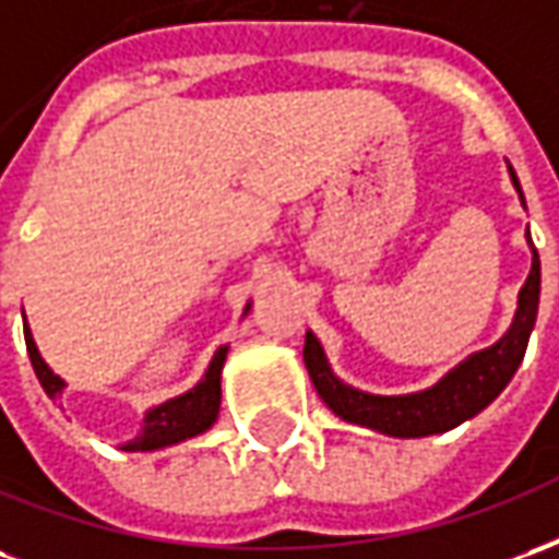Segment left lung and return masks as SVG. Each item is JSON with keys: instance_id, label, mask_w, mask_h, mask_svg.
<instances>
[{"instance_id": "left-lung-1", "label": "left lung", "mask_w": 559, "mask_h": 559, "mask_svg": "<svg viewBox=\"0 0 559 559\" xmlns=\"http://www.w3.org/2000/svg\"><path fill=\"white\" fill-rule=\"evenodd\" d=\"M509 173H512V182H515L518 194H521L515 170L509 167ZM521 200H524V194H521ZM530 248H533V242H530ZM536 311H539V251L533 248V266H530L524 287L518 293V311L509 332L493 347L473 353L469 359L452 368L437 386L425 389V392H413V395L359 392V389L341 383L338 377L332 374L326 353H323L320 341L311 332L305 335V368L314 380L317 395L326 401L329 411L344 421L365 425V428L389 433V437L443 433L461 425V421H467L469 416H476L479 411H485L503 392L506 383L512 380L518 365L524 359L530 332H533V323H536Z\"/></svg>"}]
</instances>
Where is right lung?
Listing matches in <instances>:
<instances>
[{"instance_id":"add662e5","label":"right lung","mask_w":559,"mask_h":559,"mask_svg":"<svg viewBox=\"0 0 559 559\" xmlns=\"http://www.w3.org/2000/svg\"><path fill=\"white\" fill-rule=\"evenodd\" d=\"M248 308H251V305H248ZM248 308H245V311H248ZM23 335H26V350H29L32 368H35L38 383H41L44 392L56 401L62 395V389H66V380L56 377L53 371L47 368V362L41 359V353L35 347V341H32V332L26 323H23ZM224 359H227V347H218V353H215L212 362H209L206 377H203L191 392H185L179 399L164 401L155 411H148L138 440H131V443H126L122 449H126V452H152V449L182 443L188 437H197V433L209 431L212 421L218 419L221 368H224Z\"/></svg>"}]
</instances>
